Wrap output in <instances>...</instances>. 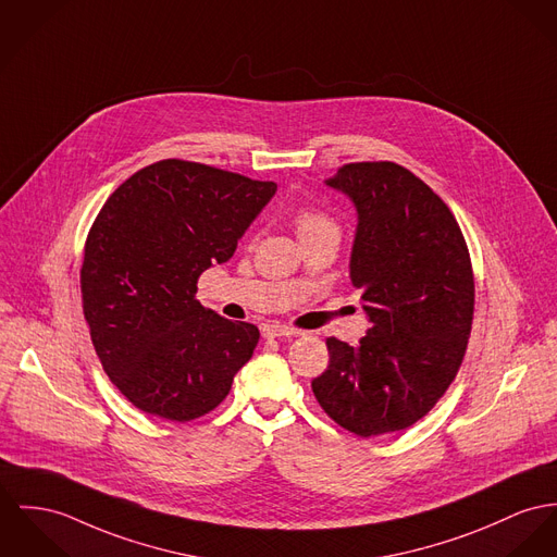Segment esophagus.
Segmentation results:
<instances>
[{
    "instance_id": "esophagus-1",
    "label": "esophagus",
    "mask_w": 557,
    "mask_h": 557,
    "mask_svg": "<svg viewBox=\"0 0 557 557\" xmlns=\"http://www.w3.org/2000/svg\"><path fill=\"white\" fill-rule=\"evenodd\" d=\"M300 331L290 329V326H280V324H271V326H262V337L264 339H282V337H299Z\"/></svg>"
}]
</instances>
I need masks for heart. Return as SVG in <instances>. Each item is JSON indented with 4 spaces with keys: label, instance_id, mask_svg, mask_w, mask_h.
I'll return each instance as SVG.
<instances>
[{
    "label": "heart",
    "instance_id": "heart-1",
    "mask_svg": "<svg viewBox=\"0 0 557 557\" xmlns=\"http://www.w3.org/2000/svg\"><path fill=\"white\" fill-rule=\"evenodd\" d=\"M295 224H297L300 239H307V237L320 235V233H329V231L339 233V226L331 215L324 214L322 210L309 208V206L299 208V212L295 214Z\"/></svg>",
    "mask_w": 557,
    "mask_h": 557
}]
</instances>
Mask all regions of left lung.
Returning <instances> with one entry per match:
<instances>
[{
  "mask_svg": "<svg viewBox=\"0 0 557 557\" xmlns=\"http://www.w3.org/2000/svg\"><path fill=\"white\" fill-rule=\"evenodd\" d=\"M326 184L358 212L349 277L371 326L358 345L326 339L331 360L311 389L358 436L409 429L467 354L474 275L465 235L429 184L396 163H347Z\"/></svg>",
  "mask_w": 557,
  "mask_h": 557,
  "instance_id": "1",
  "label": "left lung"
}]
</instances>
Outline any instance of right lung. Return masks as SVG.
Returning a JSON list of instances; mask_svg holds the SVG:
<instances>
[{"instance_id":"right-lung-1","label":"right lung","mask_w":557,"mask_h":557,"mask_svg":"<svg viewBox=\"0 0 557 557\" xmlns=\"http://www.w3.org/2000/svg\"><path fill=\"white\" fill-rule=\"evenodd\" d=\"M275 190V182L165 159L133 173L99 210L81 269L83 309L103 371L137 409L170 422L201 418L252 358L257 326L195 295Z\"/></svg>"}]
</instances>
